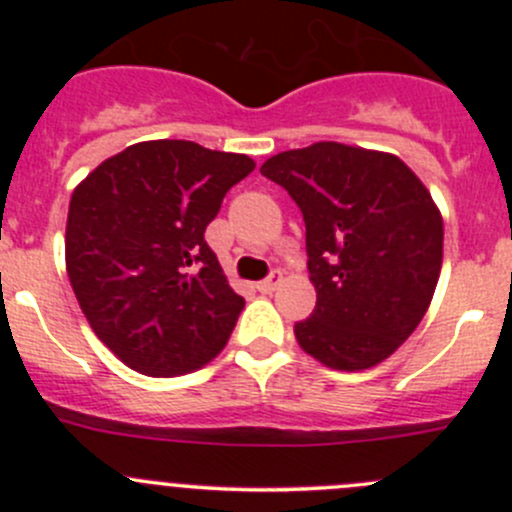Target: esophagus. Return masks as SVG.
Wrapping results in <instances>:
<instances>
[{"mask_svg": "<svg viewBox=\"0 0 512 512\" xmlns=\"http://www.w3.org/2000/svg\"><path fill=\"white\" fill-rule=\"evenodd\" d=\"M282 285V272L280 270H275L272 272L270 277H267V280H262V282H257V292H262V294H272L275 292L277 287Z\"/></svg>", "mask_w": 512, "mask_h": 512, "instance_id": "esophagus-1", "label": "esophagus"}]
</instances>
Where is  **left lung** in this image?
<instances>
[{
	"label": "left lung",
	"mask_w": 512,
	"mask_h": 512,
	"mask_svg": "<svg viewBox=\"0 0 512 512\" xmlns=\"http://www.w3.org/2000/svg\"><path fill=\"white\" fill-rule=\"evenodd\" d=\"M260 173L307 225L312 317L294 337L319 364L364 371L389 359L426 314L443 262V218L394 153L319 141L277 153Z\"/></svg>",
	"instance_id": "obj_1"
}]
</instances>
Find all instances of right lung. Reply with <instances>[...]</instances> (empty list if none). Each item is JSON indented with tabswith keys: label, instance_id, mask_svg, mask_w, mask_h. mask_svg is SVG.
<instances>
[{
	"label": "right lung",
	"instance_id": "add662e5",
	"mask_svg": "<svg viewBox=\"0 0 512 512\" xmlns=\"http://www.w3.org/2000/svg\"><path fill=\"white\" fill-rule=\"evenodd\" d=\"M252 170L242 153L160 138L106 158L74 188L69 282L96 337L138 374H190L223 352L245 299L205 227Z\"/></svg>",
	"mask_w": 512,
	"mask_h": 512
}]
</instances>
